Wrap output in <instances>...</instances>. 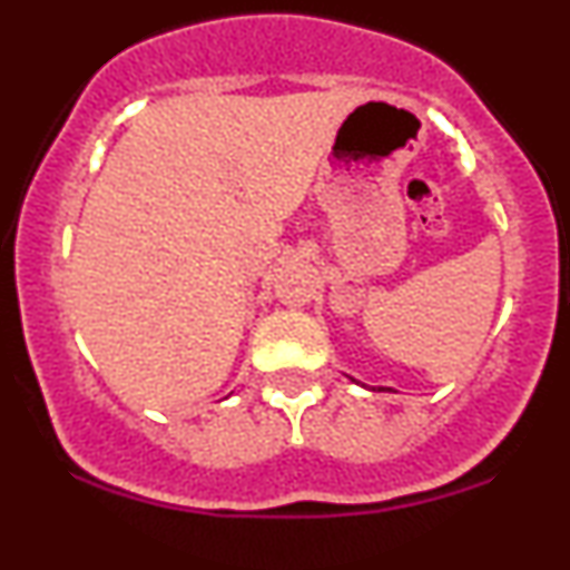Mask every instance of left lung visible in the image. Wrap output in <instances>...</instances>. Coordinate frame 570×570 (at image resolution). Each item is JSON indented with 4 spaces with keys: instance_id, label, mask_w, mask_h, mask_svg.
Instances as JSON below:
<instances>
[{
    "instance_id": "1",
    "label": "left lung",
    "mask_w": 570,
    "mask_h": 570,
    "mask_svg": "<svg viewBox=\"0 0 570 570\" xmlns=\"http://www.w3.org/2000/svg\"><path fill=\"white\" fill-rule=\"evenodd\" d=\"M351 381H353V377H351ZM353 383H358V381H353ZM377 391H385V389H377Z\"/></svg>"
}]
</instances>
